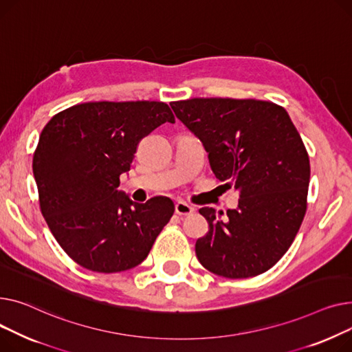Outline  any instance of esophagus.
Listing matches in <instances>:
<instances>
[{
  "label": "esophagus",
  "mask_w": 352,
  "mask_h": 352,
  "mask_svg": "<svg viewBox=\"0 0 352 352\" xmlns=\"http://www.w3.org/2000/svg\"><path fill=\"white\" fill-rule=\"evenodd\" d=\"M175 212H176V214H179V216H190V214H193L195 209L192 208L190 204H188V203L177 201V203L175 204Z\"/></svg>",
  "instance_id": "obj_1"
}]
</instances>
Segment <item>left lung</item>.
Wrapping results in <instances>:
<instances>
[{
  "label": "left lung",
  "instance_id": "obj_1",
  "mask_svg": "<svg viewBox=\"0 0 352 352\" xmlns=\"http://www.w3.org/2000/svg\"><path fill=\"white\" fill-rule=\"evenodd\" d=\"M170 107L201 140L216 177L240 192L226 219L199 210L209 223L196 241L200 264L227 278L267 272L290 249L307 210L309 159L290 116L256 99L193 98Z\"/></svg>",
  "mask_w": 352,
  "mask_h": 352
}]
</instances>
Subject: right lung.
I'll use <instances>...</instances> for the list:
<instances>
[{"label": "right lung", "instance_id": "obj_1", "mask_svg": "<svg viewBox=\"0 0 352 352\" xmlns=\"http://www.w3.org/2000/svg\"><path fill=\"white\" fill-rule=\"evenodd\" d=\"M175 116L164 102H87L52 116L32 172L51 233L79 265L119 273L148 257L173 216L169 197L135 203L118 190L139 142Z\"/></svg>", "mask_w": 352, "mask_h": 352}]
</instances>
